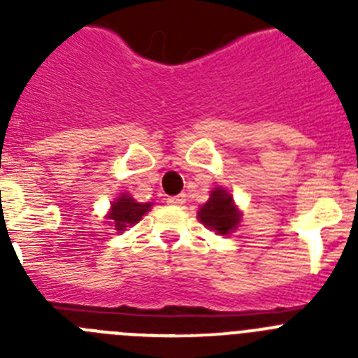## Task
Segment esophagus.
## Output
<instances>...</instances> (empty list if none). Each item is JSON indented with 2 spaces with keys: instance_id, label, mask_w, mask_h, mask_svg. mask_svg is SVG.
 Here are the masks:
<instances>
[{
  "instance_id": "obj_1",
  "label": "esophagus",
  "mask_w": 358,
  "mask_h": 358,
  "mask_svg": "<svg viewBox=\"0 0 358 358\" xmlns=\"http://www.w3.org/2000/svg\"><path fill=\"white\" fill-rule=\"evenodd\" d=\"M166 202H169V204H173V206H181V204H185L186 202V194H179L176 195V197H169L166 199Z\"/></svg>"
}]
</instances>
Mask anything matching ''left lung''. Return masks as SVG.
Listing matches in <instances>:
<instances>
[{
  "instance_id": "8db88e82",
  "label": "left lung",
  "mask_w": 358,
  "mask_h": 358,
  "mask_svg": "<svg viewBox=\"0 0 358 358\" xmlns=\"http://www.w3.org/2000/svg\"><path fill=\"white\" fill-rule=\"evenodd\" d=\"M199 218L210 229L217 231L218 235H229L240 222V213L233 204V197L226 189H213L210 201L201 208Z\"/></svg>"
}]
</instances>
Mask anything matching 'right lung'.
Here are the masks:
<instances>
[{"label":"right lung","instance_id":"obj_1","mask_svg":"<svg viewBox=\"0 0 358 358\" xmlns=\"http://www.w3.org/2000/svg\"><path fill=\"white\" fill-rule=\"evenodd\" d=\"M150 210V204H140L136 202L131 195H122L120 199H116V202L110 208L109 218L113 220V226L118 231H123L125 227L132 226L138 220H141L147 211Z\"/></svg>","mask_w":358,"mask_h":358}]
</instances>
